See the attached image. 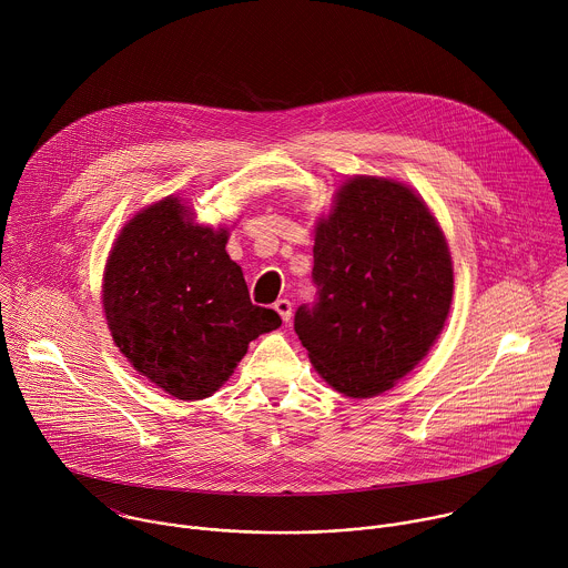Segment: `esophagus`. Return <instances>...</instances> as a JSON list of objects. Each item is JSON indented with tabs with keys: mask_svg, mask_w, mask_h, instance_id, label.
I'll return each mask as SVG.
<instances>
[{
	"mask_svg": "<svg viewBox=\"0 0 568 568\" xmlns=\"http://www.w3.org/2000/svg\"><path fill=\"white\" fill-rule=\"evenodd\" d=\"M274 310L281 314L283 323H287V321L292 318V303H290L287 298H278V301L274 303Z\"/></svg>",
	"mask_w": 568,
	"mask_h": 568,
	"instance_id": "1",
	"label": "esophagus"
}]
</instances>
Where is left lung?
Segmentation results:
<instances>
[{
    "mask_svg": "<svg viewBox=\"0 0 568 568\" xmlns=\"http://www.w3.org/2000/svg\"><path fill=\"white\" fill-rule=\"evenodd\" d=\"M312 283L294 331L333 388L371 397L407 375L449 314L454 272L427 204L404 184L353 178L316 224Z\"/></svg>",
    "mask_w": 568,
    "mask_h": 568,
    "instance_id": "obj_1",
    "label": "left lung"
}]
</instances>
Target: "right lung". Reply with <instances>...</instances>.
I'll list each match as a JSON object with an SVG mask.
<instances>
[{
	"instance_id": "add662e5",
	"label": "right lung",
	"mask_w": 568,
	"mask_h": 568,
	"mask_svg": "<svg viewBox=\"0 0 568 568\" xmlns=\"http://www.w3.org/2000/svg\"><path fill=\"white\" fill-rule=\"evenodd\" d=\"M226 231L197 226L166 197L136 213L116 237L103 278L108 326L128 362L180 399L215 393L250 342L281 316L250 301L226 254Z\"/></svg>"
}]
</instances>
